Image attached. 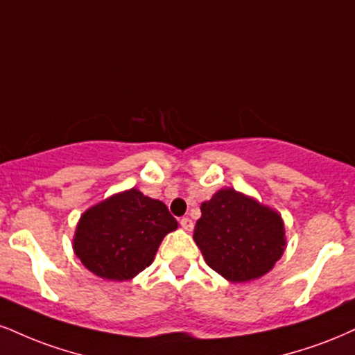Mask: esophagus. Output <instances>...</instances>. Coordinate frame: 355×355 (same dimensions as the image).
<instances>
[{
  "label": "esophagus",
  "instance_id": "1",
  "mask_svg": "<svg viewBox=\"0 0 355 355\" xmlns=\"http://www.w3.org/2000/svg\"><path fill=\"white\" fill-rule=\"evenodd\" d=\"M180 225L185 232H191V230H193V221H191L190 218H182Z\"/></svg>",
  "mask_w": 355,
  "mask_h": 355
}]
</instances>
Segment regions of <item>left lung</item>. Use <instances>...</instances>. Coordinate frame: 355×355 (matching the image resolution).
<instances>
[{
  "label": "left lung",
  "instance_id": "1",
  "mask_svg": "<svg viewBox=\"0 0 355 355\" xmlns=\"http://www.w3.org/2000/svg\"><path fill=\"white\" fill-rule=\"evenodd\" d=\"M193 241L205 263L230 283L270 272L286 250L284 221L275 208L226 187L200 207Z\"/></svg>",
  "mask_w": 355,
  "mask_h": 355
}]
</instances>
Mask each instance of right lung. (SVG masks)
<instances>
[{"instance_id":"right-lung-1","label":"right lung","mask_w":355,"mask_h":355,"mask_svg":"<svg viewBox=\"0 0 355 355\" xmlns=\"http://www.w3.org/2000/svg\"><path fill=\"white\" fill-rule=\"evenodd\" d=\"M177 228V220L164 202L129 189L80 215L72 250L102 279L129 281L150 266L162 240Z\"/></svg>"}]
</instances>
